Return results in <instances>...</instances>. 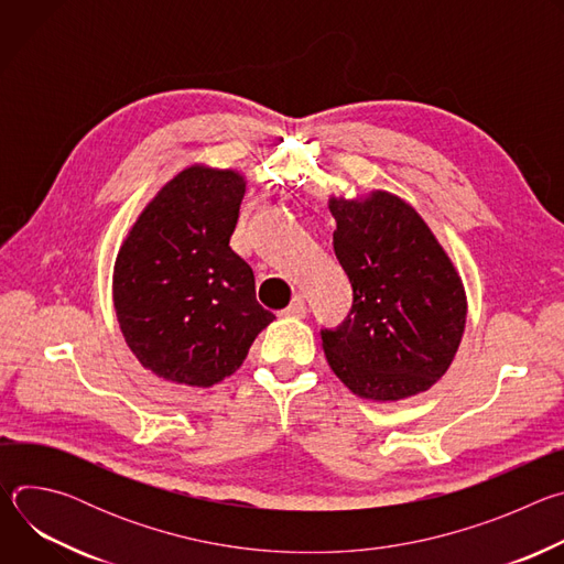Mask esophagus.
<instances>
[{"label":"esophagus","instance_id":"1","mask_svg":"<svg viewBox=\"0 0 564 564\" xmlns=\"http://www.w3.org/2000/svg\"><path fill=\"white\" fill-rule=\"evenodd\" d=\"M283 314H288V316H305V314H307L305 299H303V296H294L292 303L283 310Z\"/></svg>","mask_w":564,"mask_h":564}]
</instances>
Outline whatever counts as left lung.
I'll return each instance as SVG.
<instances>
[{
  "label": "left lung",
  "instance_id": "left-lung-1",
  "mask_svg": "<svg viewBox=\"0 0 564 564\" xmlns=\"http://www.w3.org/2000/svg\"><path fill=\"white\" fill-rule=\"evenodd\" d=\"M330 212L335 254L352 285L348 316L321 330L330 368L366 399L429 390L464 335L459 274L422 216L388 192L333 198Z\"/></svg>",
  "mask_w": 564,
  "mask_h": 564
}]
</instances>
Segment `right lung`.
I'll use <instances>...</instances> for the list:
<instances>
[{
  "label": "right lung",
  "mask_w": 564,
  "mask_h": 564,
  "mask_svg": "<svg viewBox=\"0 0 564 564\" xmlns=\"http://www.w3.org/2000/svg\"><path fill=\"white\" fill-rule=\"evenodd\" d=\"M246 181L187 167L144 207L113 268V305L127 346L167 381L207 388L229 377L274 314L231 248Z\"/></svg>",
  "instance_id": "right-lung-1"
}]
</instances>
